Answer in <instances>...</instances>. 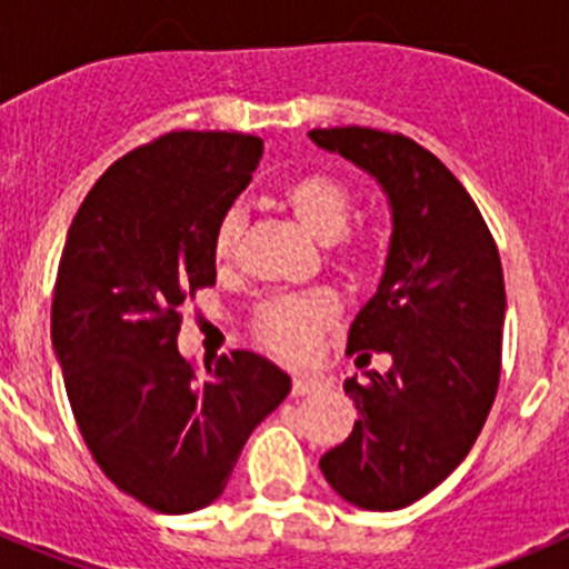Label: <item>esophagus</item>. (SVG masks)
<instances>
[{"instance_id": "34e87169", "label": "esophagus", "mask_w": 569, "mask_h": 569, "mask_svg": "<svg viewBox=\"0 0 569 569\" xmlns=\"http://www.w3.org/2000/svg\"><path fill=\"white\" fill-rule=\"evenodd\" d=\"M330 381L325 376H313V373H299L293 379V396H308L316 393V390H325Z\"/></svg>"}]
</instances>
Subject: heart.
Here are the masks:
<instances>
[{"mask_svg": "<svg viewBox=\"0 0 569 569\" xmlns=\"http://www.w3.org/2000/svg\"><path fill=\"white\" fill-rule=\"evenodd\" d=\"M281 204L313 239L330 244L336 259L345 268L365 264L367 256H370L367 241L345 233L350 213H353V193L339 176L325 173V170L296 176L281 188ZM241 228H244V219H241L239 210H228L222 216V222L213 233L216 264L233 261ZM336 313H339V301L330 290L276 296V299L261 305L259 316H256V333L276 353L288 356V359H305L319 341L321 330L336 319Z\"/></svg>", "mask_w": 569, "mask_h": 569, "instance_id": "obj_1", "label": "heart"}]
</instances>
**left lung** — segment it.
I'll list each match as a JSON object with an SVG mask.
<instances>
[{
	"instance_id": "left-lung-1",
	"label": "left lung",
	"mask_w": 569,
	"mask_h": 569,
	"mask_svg": "<svg viewBox=\"0 0 569 569\" xmlns=\"http://www.w3.org/2000/svg\"><path fill=\"white\" fill-rule=\"evenodd\" d=\"M308 136L373 176L393 216L379 288L347 333V353L393 365L345 381L359 421L319 467L350 505L401 510L465 461L499 390V248L459 179L413 139L356 124Z\"/></svg>"
}]
</instances>
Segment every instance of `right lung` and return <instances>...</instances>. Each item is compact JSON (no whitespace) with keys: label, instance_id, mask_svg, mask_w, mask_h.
Listing matches in <instances>:
<instances>
[{"label":"right lung","instance_id":"add662e5","mask_svg":"<svg viewBox=\"0 0 569 569\" xmlns=\"http://www.w3.org/2000/svg\"><path fill=\"white\" fill-rule=\"evenodd\" d=\"M261 139L173 130L110 164L59 261L50 341L97 465L150 510L193 512L228 487L241 447L290 393L250 350L179 353L184 299L216 284L213 233L250 184Z\"/></svg>","mask_w":569,"mask_h":569}]
</instances>
